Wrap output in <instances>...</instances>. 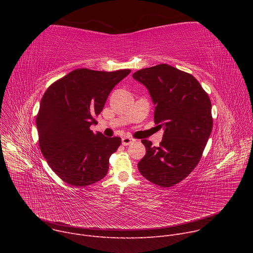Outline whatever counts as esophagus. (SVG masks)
Instances as JSON below:
<instances>
[{"mask_svg":"<svg viewBox=\"0 0 253 253\" xmlns=\"http://www.w3.org/2000/svg\"><path fill=\"white\" fill-rule=\"evenodd\" d=\"M132 142H134V139H132V138H130V137H123L122 138V144L124 146H127V145H130V144L132 143Z\"/></svg>","mask_w":253,"mask_h":253,"instance_id":"34e87169","label":"esophagus"}]
</instances>
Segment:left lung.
<instances>
[{
	"mask_svg": "<svg viewBox=\"0 0 253 253\" xmlns=\"http://www.w3.org/2000/svg\"><path fill=\"white\" fill-rule=\"evenodd\" d=\"M133 78L149 90L156 105L154 121L164 128L159 147L142 140L146 154L138 169L150 182L171 187L201 159L213 125L210 98L191 74L167 64L141 69Z\"/></svg>",
	"mask_w": 253,
	"mask_h": 253,
	"instance_id": "1",
	"label": "left lung"
}]
</instances>
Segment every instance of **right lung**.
<instances>
[{
  "label": "right lung",
  "mask_w": 253,
  "mask_h": 253,
  "mask_svg": "<svg viewBox=\"0 0 253 253\" xmlns=\"http://www.w3.org/2000/svg\"><path fill=\"white\" fill-rule=\"evenodd\" d=\"M131 72L75 69L49 86L36 118L39 145L52 170L64 182L85 187L104 178L120 137L93 133L112 89Z\"/></svg>",
  "instance_id": "obj_1"
}]
</instances>
